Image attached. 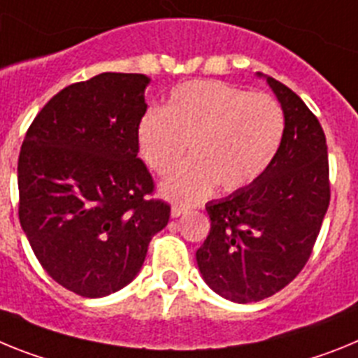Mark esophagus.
I'll return each instance as SVG.
<instances>
[{
    "mask_svg": "<svg viewBox=\"0 0 358 358\" xmlns=\"http://www.w3.org/2000/svg\"><path fill=\"white\" fill-rule=\"evenodd\" d=\"M185 213H187V209H185V207H182V205H173V207H171V216L173 217H178Z\"/></svg>",
    "mask_w": 358,
    "mask_h": 358,
    "instance_id": "obj_1",
    "label": "esophagus"
}]
</instances>
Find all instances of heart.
<instances>
[{
	"label": "heart",
	"mask_w": 358,
	"mask_h": 358,
	"mask_svg": "<svg viewBox=\"0 0 358 358\" xmlns=\"http://www.w3.org/2000/svg\"><path fill=\"white\" fill-rule=\"evenodd\" d=\"M285 136V113L275 99L222 80L176 86L166 108H149L138 122V151L158 175L178 166L189 144L191 160L166 178L162 196L178 203L207 198L216 185L236 191L259 178Z\"/></svg>",
	"instance_id": "heart-1"
}]
</instances>
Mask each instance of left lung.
I'll use <instances>...</instances> for the list:
<instances>
[{
	"label": "left lung",
	"instance_id": "1",
	"mask_svg": "<svg viewBox=\"0 0 358 358\" xmlns=\"http://www.w3.org/2000/svg\"><path fill=\"white\" fill-rule=\"evenodd\" d=\"M265 77L285 113V136L250 185L205 205L210 232L196 250L201 278L225 299L252 303L285 288L306 265L329 205L328 148L315 115Z\"/></svg>",
	"mask_w": 358,
	"mask_h": 358
}]
</instances>
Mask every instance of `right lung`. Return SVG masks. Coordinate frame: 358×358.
<instances>
[{
	"label": "right lung",
	"mask_w": 358,
	"mask_h": 358,
	"mask_svg": "<svg viewBox=\"0 0 358 358\" xmlns=\"http://www.w3.org/2000/svg\"><path fill=\"white\" fill-rule=\"evenodd\" d=\"M149 83L142 73L106 71L66 86L21 145L23 232L50 278L83 297L129 285L169 222V205L145 198L153 178L136 158Z\"/></svg>",
	"instance_id": "obj_1"
}]
</instances>
